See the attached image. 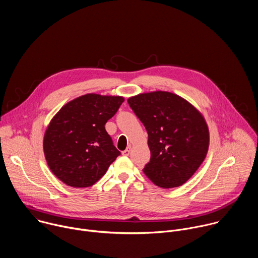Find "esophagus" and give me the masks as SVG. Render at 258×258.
Returning <instances> with one entry per match:
<instances>
[{
	"label": "esophagus",
	"mask_w": 258,
	"mask_h": 258,
	"mask_svg": "<svg viewBox=\"0 0 258 258\" xmlns=\"http://www.w3.org/2000/svg\"><path fill=\"white\" fill-rule=\"evenodd\" d=\"M131 150H132V146H128L127 148H126L124 151H122V155L128 156V155H130V153H131Z\"/></svg>",
	"instance_id": "1"
}]
</instances>
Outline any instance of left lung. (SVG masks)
Here are the masks:
<instances>
[{"label":"left lung","instance_id":"obj_1","mask_svg":"<svg viewBox=\"0 0 258 258\" xmlns=\"http://www.w3.org/2000/svg\"><path fill=\"white\" fill-rule=\"evenodd\" d=\"M148 133L150 162L143 171L163 189L183 185L200 167L209 147V130L199 110L170 92L142 93L127 99Z\"/></svg>","mask_w":258,"mask_h":258}]
</instances>
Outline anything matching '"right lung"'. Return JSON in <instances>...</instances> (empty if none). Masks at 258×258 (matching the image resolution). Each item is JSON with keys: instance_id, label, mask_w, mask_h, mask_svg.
I'll use <instances>...</instances> for the list:
<instances>
[{"instance_id": "obj_1", "label": "right lung", "mask_w": 258, "mask_h": 258, "mask_svg": "<svg viewBox=\"0 0 258 258\" xmlns=\"http://www.w3.org/2000/svg\"><path fill=\"white\" fill-rule=\"evenodd\" d=\"M124 98L86 94L66 103L51 119L43 148L51 171L67 186H93L120 152L105 130Z\"/></svg>"}]
</instances>
